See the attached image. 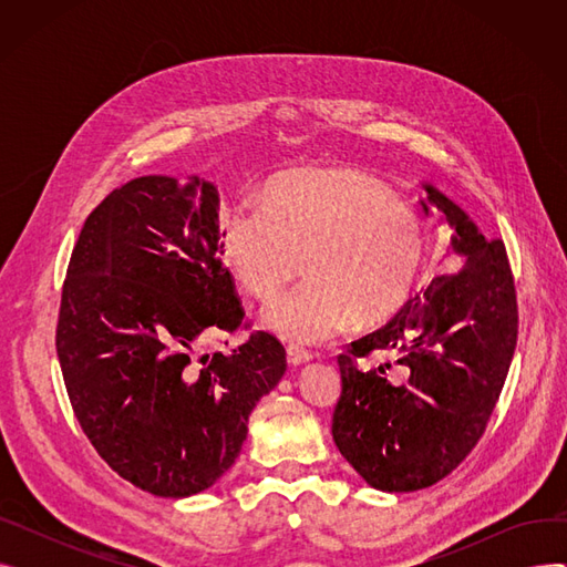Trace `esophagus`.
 I'll use <instances>...</instances> for the list:
<instances>
[{
    "label": "esophagus",
    "mask_w": 567,
    "mask_h": 567,
    "mask_svg": "<svg viewBox=\"0 0 567 567\" xmlns=\"http://www.w3.org/2000/svg\"><path fill=\"white\" fill-rule=\"evenodd\" d=\"M308 361H312V353L299 344H289L287 347V363L289 365H306Z\"/></svg>",
    "instance_id": "34e87169"
}]
</instances>
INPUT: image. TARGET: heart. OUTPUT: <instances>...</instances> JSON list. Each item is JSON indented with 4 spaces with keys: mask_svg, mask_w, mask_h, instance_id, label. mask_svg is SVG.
Segmentation results:
<instances>
[{
    "mask_svg": "<svg viewBox=\"0 0 567 567\" xmlns=\"http://www.w3.org/2000/svg\"><path fill=\"white\" fill-rule=\"evenodd\" d=\"M227 266L255 299H274L296 276L310 278L261 312L268 331L301 344L333 340L359 319L395 317L419 285L427 231L377 178L319 169L282 178L255 202L223 214Z\"/></svg>",
    "mask_w": 567,
    "mask_h": 567,
    "instance_id": "b5f03b06",
    "label": "heart"
}]
</instances>
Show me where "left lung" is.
<instances>
[{
  "instance_id": "8db88e82",
  "label": "left lung",
  "mask_w": 567,
  "mask_h": 567,
  "mask_svg": "<svg viewBox=\"0 0 567 567\" xmlns=\"http://www.w3.org/2000/svg\"><path fill=\"white\" fill-rule=\"evenodd\" d=\"M425 214L439 208L462 268L432 280L379 331L338 355L342 393L333 441L361 478L381 492L425 489L475 449L517 347V293L501 238H485L462 208L425 184ZM395 350L404 384L355 360ZM391 368V363H385Z\"/></svg>"
}]
</instances>
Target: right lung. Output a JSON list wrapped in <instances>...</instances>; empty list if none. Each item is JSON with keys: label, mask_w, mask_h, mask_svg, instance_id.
Instances as JSON below:
<instances>
[{"label": "right lung", "mask_w": 567, "mask_h": 567, "mask_svg": "<svg viewBox=\"0 0 567 567\" xmlns=\"http://www.w3.org/2000/svg\"><path fill=\"white\" fill-rule=\"evenodd\" d=\"M218 188L140 176L112 190L73 248L56 355L75 419L112 471L156 496L212 487L287 370L264 331L231 353L197 349L244 323L223 264Z\"/></svg>", "instance_id": "add662e5"}]
</instances>
